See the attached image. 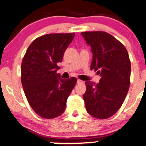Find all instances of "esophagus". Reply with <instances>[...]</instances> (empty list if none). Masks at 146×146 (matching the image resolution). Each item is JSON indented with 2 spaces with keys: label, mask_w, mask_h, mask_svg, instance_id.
I'll use <instances>...</instances> for the list:
<instances>
[{
  "label": "esophagus",
  "mask_w": 146,
  "mask_h": 146,
  "mask_svg": "<svg viewBox=\"0 0 146 146\" xmlns=\"http://www.w3.org/2000/svg\"><path fill=\"white\" fill-rule=\"evenodd\" d=\"M77 83H78V84H84V81L80 80H77Z\"/></svg>",
  "instance_id": "esophagus-1"
}]
</instances>
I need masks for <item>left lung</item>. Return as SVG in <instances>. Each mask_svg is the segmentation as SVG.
<instances>
[{"label": "left lung", "mask_w": 146, "mask_h": 146, "mask_svg": "<svg viewBox=\"0 0 146 146\" xmlns=\"http://www.w3.org/2000/svg\"><path fill=\"white\" fill-rule=\"evenodd\" d=\"M82 36L93 54L91 69L100 74L98 84L86 81L83 95L86 111L105 119L118 111L125 99L130 84L131 64L125 47L105 32H83Z\"/></svg>", "instance_id": "obj_1"}]
</instances>
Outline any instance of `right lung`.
Here are the masks:
<instances>
[{"label": "right lung", "instance_id": "right-lung-1", "mask_svg": "<svg viewBox=\"0 0 146 146\" xmlns=\"http://www.w3.org/2000/svg\"><path fill=\"white\" fill-rule=\"evenodd\" d=\"M75 33L48 34L38 37L26 50L21 64V82L27 100L41 117L53 118L65 111L76 84V78L63 80L57 70Z\"/></svg>", "mask_w": 146, "mask_h": 146}]
</instances>
